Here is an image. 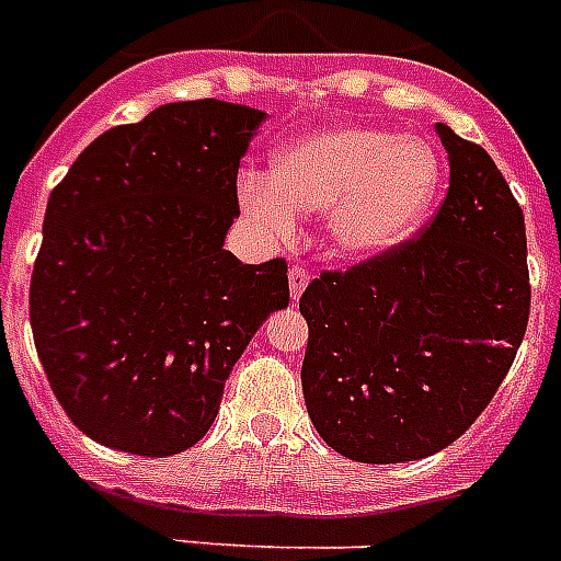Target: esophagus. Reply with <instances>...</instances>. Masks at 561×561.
<instances>
[{
	"instance_id": "esophagus-1",
	"label": "esophagus",
	"mask_w": 561,
	"mask_h": 561,
	"mask_svg": "<svg viewBox=\"0 0 561 561\" xmlns=\"http://www.w3.org/2000/svg\"><path fill=\"white\" fill-rule=\"evenodd\" d=\"M288 282H290V299H294V302H299V296L305 294V288H308V282H310L308 271L299 265H294L288 273Z\"/></svg>"
}]
</instances>
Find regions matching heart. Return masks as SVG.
I'll return each mask as SVG.
<instances>
[{
	"label": "heart",
	"instance_id": "b5f03b06",
	"mask_svg": "<svg viewBox=\"0 0 561 561\" xmlns=\"http://www.w3.org/2000/svg\"><path fill=\"white\" fill-rule=\"evenodd\" d=\"M442 185L427 139L379 128H322L294 136L271 159V176L244 171V216L271 237H290L296 214H322L328 244L347 262L397 251L425 222Z\"/></svg>",
	"mask_w": 561,
	"mask_h": 561
}]
</instances>
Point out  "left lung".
I'll use <instances>...</instances> for the list:
<instances>
[{"mask_svg": "<svg viewBox=\"0 0 561 561\" xmlns=\"http://www.w3.org/2000/svg\"><path fill=\"white\" fill-rule=\"evenodd\" d=\"M450 187L431 228L299 299L308 416L353 462H416L488 408L530 313L525 216L484 148L436 125Z\"/></svg>", "mask_w": 561, "mask_h": 561, "instance_id": "1", "label": "left lung"}]
</instances>
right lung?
I'll return each instance as SVG.
<instances>
[{
    "mask_svg": "<svg viewBox=\"0 0 561 561\" xmlns=\"http://www.w3.org/2000/svg\"><path fill=\"white\" fill-rule=\"evenodd\" d=\"M265 111L168 102L102 134L54 187L31 279L36 353L70 422L99 445L173 456L210 431L230 370L288 265L225 251L239 159Z\"/></svg>",
    "mask_w": 561,
    "mask_h": 561,
    "instance_id": "right-lung-1",
    "label": "right lung"
}]
</instances>
